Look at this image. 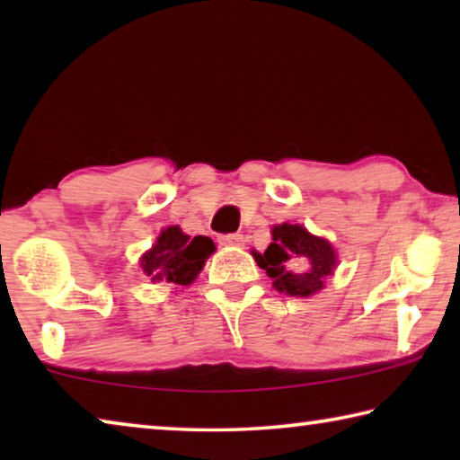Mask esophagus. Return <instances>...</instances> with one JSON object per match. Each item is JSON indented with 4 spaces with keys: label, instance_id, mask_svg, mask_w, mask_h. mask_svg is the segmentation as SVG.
Masks as SVG:
<instances>
[{
    "label": "esophagus",
    "instance_id": "1",
    "mask_svg": "<svg viewBox=\"0 0 460 460\" xmlns=\"http://www.w3.org/2000/svg\"><path fill=\"white\" fill-rule=\"evenodd\" d=\"M219 243L239 247L243 245V235H239V233H227V235H219Z\"/></svg>",
    "mask_w": 460,
    "mask_h": 460
}]
</instances>
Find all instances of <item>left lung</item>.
Wrapping results in <instances>:
<instances>
[{
	"label": "left lung",
	"mask_w": 460,
	"mask_h": 460,
	"mask_svg": "<svg viewBox=\"0 0 460 460\" xmlns=\"http://www.w3.org/2000/svg\"><path fill=\"white\" fill-rule=\"evenodd\" d=\"M271 239L266 252H253V258L274 278L276 290L300 298L321 292L326 276L337 268V253L329 241L290 223L274 225Z\"/></svg>",
	"instance_id": "left-lung-1"
}]
</instances>
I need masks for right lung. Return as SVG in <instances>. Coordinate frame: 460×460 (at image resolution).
<instances>
[{
    "label": "right lung",
    "mask_w": 460,
    "mask_h": 460,
    "mask_svg": "<svg viewBox=\"0 0 460 460\" xmlns=\"http://www.w3.org/2000/svg\"><path fill=\"white\" fill-rule=\"evenodd\" d=\"M215 252L213 239L190 237L178 225L162 229L150 252L142 255V270L152 284L189 286L200 274L208 255Z\"/></svg>",
    "instance_id": "obj_1"
}]
</instances>
